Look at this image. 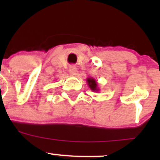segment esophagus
<instances>
[{
    "label": "esophagus",
    "mask_w": 160,
    "mask_h": 160,
    "mask_svg": "<svg viewBox=\"0 0 160 160\" xmlns=\"http://www.w3.org/2000/svg\"><path fill=\"white\" fill-rule=\"evenodd\" d=\"M69 72H70V75H75L76 72H77V67L73 65H70L69 67Z\"/></svg>",
    "instance_id": "1"
}]
</instances>
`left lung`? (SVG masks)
<instances>
[{
    "instance_id": "8db88e82",
    "label": "left lung",
    "mask_w": 160,
    "mask_h": 160,
    "mask_svg": "<svg viewBox=\"0 0 160 160\" xmlns=\"http://www.w3.org/2000/svg\"><path fill=\"white\" fill-rule=\"evenodd\" d=\"M87 82H88V86L92 91L99 92L100 89L98 88V83H97V80L95 79H93V77H88V78H87Z\"/></svg>"
}]
</instances>
